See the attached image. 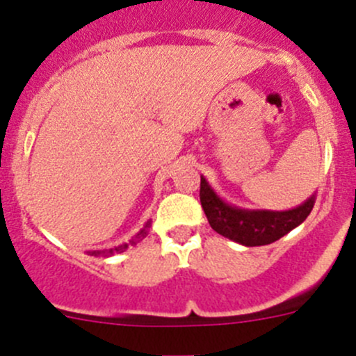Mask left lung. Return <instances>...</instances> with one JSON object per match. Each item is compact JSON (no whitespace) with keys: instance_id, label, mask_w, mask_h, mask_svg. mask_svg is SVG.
I'll return each mask as SVG.
<instances>
[{"instance_id":"1","label":"left lung","mask_w":356,"mask_h":356,"mask_svg":"<svg viewBox=\"0 0 356 356\" xmlns=\"http://www.w3.org/2000/svg\"><path fill=\"white\" fill-rule=\"evenodd\" d=\"M315 196L314 193L291 210H250L222 200L201 175L200 200L211 229L243 246H264L281 239L310 215Z\"/></svg>"}]
</instances>
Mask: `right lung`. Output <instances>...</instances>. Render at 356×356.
Returning <instances> with one entry per match:
<instances>
[{
	"label": "right lung",
	"instance_id": "obj_1",
	"mask_svg": "<svg viewBox=\"0 0 356 356\" xmlns=\"http://www.w3.org/2000/svg\"><path fill=\"white\" fill-rule=\"evenodd\" d=\"M149 227H152V220L146 222L145 227H143L141 231H139L138 234H136L134 238H132L131 241H129V243H124V245H118V246L108 248V250H95V251H88V254H92V257H99V254H102V257H111V254H115V253H124V251L127 250L129 246H134L136 243H139V241H141L143 238H146V236H148Z\"/></svg>",
	"mask_w": 356,
	"mask_h": 356
}]
</instances>
